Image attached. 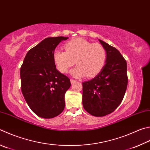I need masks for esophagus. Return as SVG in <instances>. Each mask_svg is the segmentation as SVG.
Instances as JSON below:
<instances>
[{
	"mask_svg": "<svg viewBox=\"0 0 150 150\" xmlns=\"http://www.w3.org/2000/svg\"><path fill=\"white\" fill-rule=\"evenodd\" d=\"M75 82H77V81H76V80H74V79H71V84L74 83H75Z\"/></svg>",
	"mask_w": 150,
	"mask_h": 150,
	"instance_id": "obj_1",
	"label": "esophagus"
}]
</instances>
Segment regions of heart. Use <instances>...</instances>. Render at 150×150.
Segmentation results:
<instances>
[{
  "label": "heart",
  "mask_w": 150,
  "mask_h": 150,
  "mask_svg": "<svg viewBox=\"0 0 150 150\" xmlns=\"http://www.w3.org/2000/svg\"><path fill=\"white\" fill-rule=\"evenodd\" d=\"M66 52L56 50L53 59L56 68L60 73H66L71 67L77 65L71 71L75 77L85 76L94 78L103 70L107 52L105 48L99 43H92L83 38H76L64 45Z\"/></svg>",
  "instance_id": "heart-1"
}]
</instances>
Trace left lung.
Instances as JSON below:
<instances>
[{"mask_svg":"<svg viewBox=\"0 0 150 150\" xmlns=\"http://www.w3.org/2000/svg\"><path fill=\"white\" fill-rule=\"evenodd\" d=\"M107 52L103 70L83 83V105L87 112L102 117L113 112L123 99L128 84L127 62L117 49L99 40Z\"/></svg>","mask_w":150,"mask_h":150,"instance_id":"obj_1","label":"left lung"}]
</instances>
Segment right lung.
<instances>
[{
	"instance_id": "add662e5",
	"label": "right lung",
	"mask_w": 150,
	"mask_h": 150,
	"mask_svg": "<svg viewBox=\"0 0 150 150\" xmlns=\"http://www.w3.org/2000/svg\"><path fill=\"white\" fill-rule=\"evenodd\" d=\"M67 37H48L28 51L20 68L21 89L25 101L40 117L53 118L65 108L70 79L56 69L54 50Z\"/></svg>"
}]
</instances>
